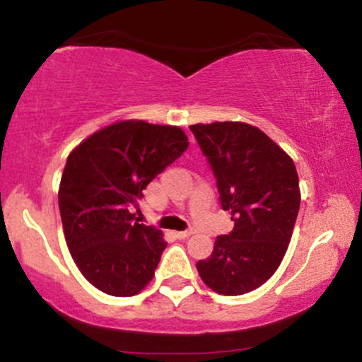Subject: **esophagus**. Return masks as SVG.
I'll use <instances>...</instances> for the list:
<instances>
[{"label": "esophagus", "mask_w": 362, "mask_h": 362, "mask_svg": "<svg viewBox=\"0 0 362 362\" xmlns=\"http://www.w3.org/2000/svg\"><path fill=\"white\" fill-rule=\"evenodd\" d=\"M192 234H193L192 230H180V233H176V238L177 239H186V238H189Z\"/></svg>", "instance_id": "esophagus-1"}]
</instances>
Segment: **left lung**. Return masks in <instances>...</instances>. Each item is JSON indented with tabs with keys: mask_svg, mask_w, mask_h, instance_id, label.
Returning <instances> with one entry per match:
<instances>
[{
	"mask_svg": "<svg viewBox=\"0 0 362 362\" xmlns=\"http://www.w3.org/2000/svg\"><path fill=\"white\" fill-rule=\"evenodd\" d=\"M189 129L234 221L229 234L215 239L212 255L197 263L198 274L217 294H246L265 284L286 255L301 203L298 170L257 127L217 121Z\"/></svg>",
	"mask_w": 362,
	"mask_h": 362,
	"instance_id": "left-lung-1",
	"label": "left lung"
}]
</instances>
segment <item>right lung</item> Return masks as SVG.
<instances>
[{
  "mask_svg": "<svg viewBox=\"0 0 362 362\" xmlns=\"http://www.w3.org/2000/svg\"><path fill=\"white\" fill-rule=\"evenodd\" d=\"M186 148L181 128L128 119L99 129L68 156L61 222L73 262L93 287L128 298L152 280L168 243L132 209Z\"/></svg>",
  "mask_w": 362,
  "mask_h": 362,
  "instance_id": "obj_1",
  "label": "right lung"
}]
</instances>
